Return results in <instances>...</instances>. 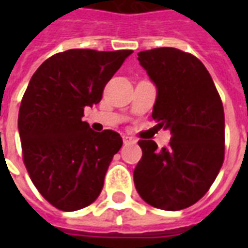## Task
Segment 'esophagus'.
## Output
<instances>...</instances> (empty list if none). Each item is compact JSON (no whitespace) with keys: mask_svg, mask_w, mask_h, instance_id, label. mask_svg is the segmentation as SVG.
Segmentation results:
<instances>
[{"mask_svg":"<svg viewBox=\"0 0 248 248\" xmlns=\"http://www.w3.org/2000/svg\"><path fill=\"white\" fill-rule=\"evenodd\" d=\"M122 138H124V143H135V142H137V140H135V138H133V137H129V135H124Z\"/></svg>","mask_w":248,"mask_h":248,"instance_id":"1","label":"esophagus"}]
</instances>
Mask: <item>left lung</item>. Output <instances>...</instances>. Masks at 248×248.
I'll return each mask as SVG.
<instances>
[{
    "label": "left lung",
    "mask_w": 248,
    "mask_h": 248,
    "mask_svg": "<svg viewBox=\"0 0 248 248\" xmlns=\"http://www.w3.org/2000/svg\"><path fill=\"white\" fill-rule=\"evenodd\" d=\"M140 65L156 87L153 118L170 130V145L140 140L142 158L134 185L150 206L177 211L198 202L224 159V111L207 69L174 47L138 53Z\"/></svg>",
    "instance_id": "8db88e82"
}]
</instances>
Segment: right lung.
<instances>
[{
  "label": "right lung",
  "mask_w": 248,
  "mask_h": 248,
  "mask_svg": "<svg viewBox=\"0 0 248 248\" xmlns=\"http://www.w3.org/2000/svg\"><path fill=\"white\" fill-rule=\"evenodd\" d=\"M131 53L66 50L47 58L28 85L18 113L25 166L41 195L62 211L97 199L122 147L118 133H97L82 117L86 106L101 101L103 87Z\"/></svg>",
  "instance_id": "obj_1"
}]
</instances>
